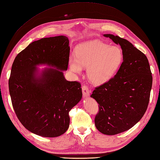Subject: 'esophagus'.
I'll list each match as a JSON object with an SVG mask.
<instances>
[{
    "instance_id": "1",
    "label": "esophagus",
    "mask_w": 160,
    "mask_h": 160,
    "mask_svg": "<svg viewBox=\"0 0 160 160\" xmlns=\"http://www.w3.org/2000/svg\"><path fill=\"white\" fill-rule=\"evenodd\" d=\"M82 91L83 95L84 97H88L89 96V90L88 87L86 85H83L82 87Z\"/></svg>"
}]
</instances>
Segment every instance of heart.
<instances>
[{"mask_svg": "<svg viewBox=\"0 0 160 160\" xmlns=\"http://www.w3.org/2000/svg\"><path fill=\"white\" fill-rule=\"evenodd\" d=\"M123 57L120 47L93 40L78 46L76 55L69 57V65L71 70L77 73L82 72V67L87 68L90 81L94 84H102L115 74Z\"/></svg>", "mask_w": 160, "mask_h": 160, "instance_id": "obj_1", "label": "heart"}]
</instances>
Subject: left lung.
Wrapping results in <instances>:
<instances>
[{"label": "left lung", "mask_w": 160, "mask_h": 160, "mask_svg": "<svg viewBox=\"0 0 160 160\" xmlns=\"http://www.w3.org/2000/svg\"><path fill=\"white\" fill-rule=\"evenodd\" d=\"M122 49L123 62L116 74L91 95L99 103L95 124L101 133L114 135L132 128L148 107L152 75L146 55L126 39L104 34Z\"/></svg>", "instance_id": "8db88e82"}]
</instances>
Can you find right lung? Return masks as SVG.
Returning a JSON list of instances; mask_svg holds the SVG:
<instances>
[{"mask_svg": "<svg viewBox=\"0 0 160 160\" xmlns=\"http://www.w3.org/2000/svg\"><path fill=\"white\" fill-rule=\"evenodd\" d=\"M69 40L65 36L34 41L16 56L9 79L12 105L18 120L32 133L57 137L69 128V112L80 101L81 84L68 81L61 70L69 63ZM45 68L37 76L38 64Z\"/></svg>", "mask_w": 160, "mask_h": 160, "instance_id": "obj_1", "label": "right lung"}]
</instances>
